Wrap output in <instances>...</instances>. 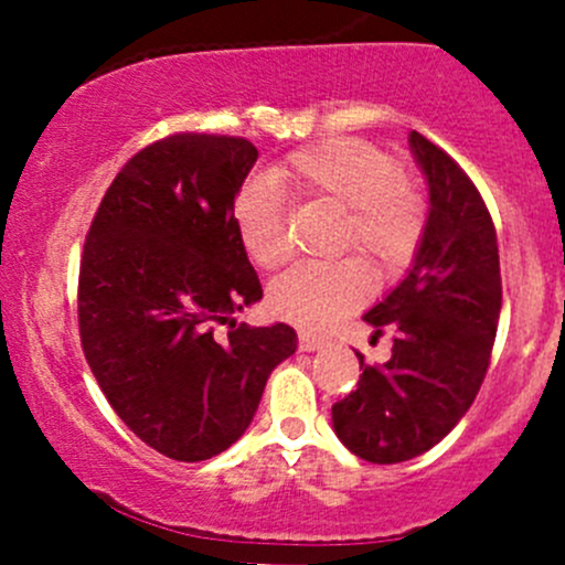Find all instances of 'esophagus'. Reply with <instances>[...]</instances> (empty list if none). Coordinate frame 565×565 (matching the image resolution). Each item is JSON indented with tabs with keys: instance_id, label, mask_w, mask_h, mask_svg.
I'll list each match as a JSON object with an SVG mask.
<instances>
[{
	"instance_id": "obj_1",
	"label": "esophagus",
	"mask_w": 565,
	"mask_h": 565,
	"mask_svg": "<svg viewBox=\"0 0 565 565\" xmlns=\"http://www.w3.org/2000/svg\"><path fill=\"white\" fill-rule=\"evenodd\" d=\"M298 344H300V350H303V352H315V350H322L328 341H324L322 335H315V333H300Z\"/></svg>"
}]
</instances>
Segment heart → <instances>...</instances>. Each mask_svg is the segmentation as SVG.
I'll return each instance as SVG.
<instances>
[{"mask_svg":"<svg viewBox=\"0 0 565 565\" xmlns=\"http://www.w3.org/2000/svg\"><path fill=\"white\" fill-rule=\"evenodd\" d=\"M278 179L306 196L344 210L339 248H358L374 265L402 267L424 235V202L396 158L361 139H330L295 152ZM237 237L259 267L276 270L289 259L284 191L276 177H254L237 191ZM372 295V278L358 259L300 265L270 287V309L306 330H324Z\"/></svg>","mask_w":565,"mask_h":565,"instance_id":"1","label":"heart"}]
</instances>
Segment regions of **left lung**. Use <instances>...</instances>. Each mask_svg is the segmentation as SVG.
Segmentation results:
<instances>
[{
  "label": "left lung",
  "mask_w": 565,
  "mask_h": 565,
  "mask_svg": "<svg viewBox=\"0 0 565 565\" xmlns=\"http://www.w3.org/2000/svg\"><path fill=\"white\" fill-rule=\"evenodd\" d=\"M429 215L407 276L369 309L372 339L393 333L391 361H361L358 388L333 404V431L355 457L396 465L443 440L487 374L503 284L492 215L448 152L413 130Z\"/></svg>",
  "instance_id": "left-lung-1"
}]
</instances>
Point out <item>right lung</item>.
<instances>
[{"label": "right lung", "instance_id": "1", "mask_svg": "<svg viewBox=\"0 0 565 565\" xmlns=\"http://www.w3.org/2000/svg\"><path fill=\"white\" fill-rule=\"evenodd\" d=\"M259 152L241 136L177 134L136 152L95 213L78 270V333L114 413L177 461L237 443L267 377L298 350L289 324H237L262 284L235 196ZM231 322L224 342L214 324Z\"/></svg>", "mask_w": 565, "mask_h": 565}]
</instances>
